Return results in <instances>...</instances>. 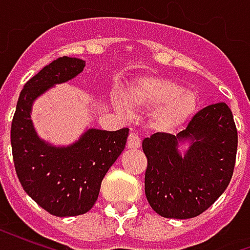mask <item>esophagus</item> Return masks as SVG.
I'll use <instances>...</instances> for the list:
<instances>
[{"label":"esophagus","instance_id":"34e87169","mask_svg":"<svg viewBox=\"0 0 250 250\" xmlns=\"http://www.w3.org/2000/svg\"><path fill=\"white\" fill-rule=\"evenodd\" d=\"M127 147L128 148H138V147H141V135L138 132L131 131L130 135H128V139H127Z\"/></svg>","mask_w":250,"mask_h":250}]
</instances>
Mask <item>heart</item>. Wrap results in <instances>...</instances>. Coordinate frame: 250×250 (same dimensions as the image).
<instances>
[{
  "instance_id": "heart-1",
  "label": "heart",
  "mask_w": 250,
  "mask_h": 250,
  "mask_svg": "<svg viewBox=\"0 0 250 250\" xmlns=\"http://www.w3.org/2000/svg\"><path fill=\"white\" fill-rule=\"evenodd\" d=\"M127 102L132 107L151 108V125L159 131L178 130L197 109L195 93L182 89L173 79L161 76L142 77L130 88Z\"/></svg>"
}]
</instances>
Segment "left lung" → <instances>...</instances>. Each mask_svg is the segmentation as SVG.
Masks as SVG:
<instances>
[{
  "mask_svg": "<svg viewBox=\"0 0 250 250\" xmlns=\"http://www.w3.org/2000/svg\"><path fill=\"white\" fill-rule=\"evenodd\" d=\"M190 140L182 157L178 142ZM237 128L226 103L194 115L186 130L152 134L142 147L147 158L145 193L158 214L186 220L208 210L230 182L237 155Z\"/></svg>",
  "mask_w": 250,
  "mask_h": 250,
  "instance_id": "1",
  "label": "left lung"
}]
</instances>
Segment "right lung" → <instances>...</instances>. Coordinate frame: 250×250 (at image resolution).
<instances>
[{"label":"right lung","instance_id":"add662e5","mask_svg":"<svg viewBox=\"0 0 250 250\" xmlns=\"http://www.w3.org/2000/svg\"><path fill=\"white\" fill-rule=\"evenodd\" d=\"M85 62L62 56L25 83L12 120L10 143L16 173L26 194L48 213L72 217L87 213L98 199L104 175L125 150L128 128H91L72 146L53 147L36 134L30 108L37 96L71 80Z\"/></svg>","mask_w":250,"mask_h":250}]
</instances>
